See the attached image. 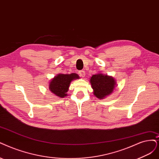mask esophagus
Masks as SVG:
<instances>
[{
    "label": "esophagus",
    "mask_w": 159,
    "mask_h": 159,
    "mask_svg": "<svg viewBox=\"0 0 159 159\" xmlns=\"http://www.w3.org/2000/svg\"><path fill=\"white\" fill-rule=\"evenodd\" d=\"M79 74L81 77H84V76H85V72L84 70H80V71H79Z\"/></svg>",
    "instance_id": "obj_1"
}]
</instances>
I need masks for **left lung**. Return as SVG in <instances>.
<instances>
[{
	"label": "left lung",
	"mask_w": 159,
	"mask_h": 159,
	"mask_svg": "<svg viewBox=\"0 0 159 159\" xmlns=\"http://www.w3.org/2000/svg\"><path fill=\"white\" fill-rule=\"evenodd\" d=\"M93 93L99 99H104L113 93L117 86L116 80L111 76L98 73L90 79Z\"/></svg>",
	"instance_id": "8db88e82"
}]
</instances>
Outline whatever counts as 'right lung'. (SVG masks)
<instances>
[{"label": "right lung", "instance_id": "add662e5", "mask_svg": "<svg viewBox=\"0 0 159 159\" xmlns=\"http://www.w3.org/2000/svg\"><path fill=\"white\" fill-rule=\"evenodd\" d=\"M79 79L76 73L70 74H57L52 79L49 83V90L56 96L63 98L67 96V92L71 82Z\"/></svg>", "mask_w": 159, "mask_h": 159}]
</instances>
